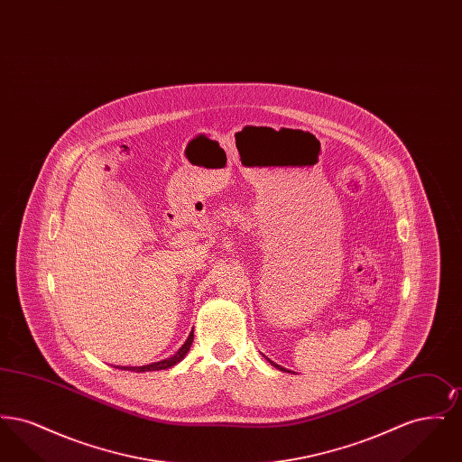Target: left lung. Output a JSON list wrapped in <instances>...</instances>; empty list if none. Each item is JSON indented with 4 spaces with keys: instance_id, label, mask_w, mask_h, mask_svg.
<instances>
[{
    "instance_id": "left-lung-1",
    "label": "left lung",
    "mask_w": 462,
    "mask_h": 462,
    "mask_svg": "<svg viewBox=\"0 0 462 462\" xmlns=\"http://www.w3.org/2000/svg\"><path fill=\"white\" fill-rule=\"evenodd\" d=\"M273 365H275V367H277V369H281V371H286V369H284V367H281V365H277V364H273Z\"/></svg>"
}]
</instances>
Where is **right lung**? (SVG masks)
I'll return each mask as SVG.
<instances>
[{
  "instance_id": "obj_1",
  "label": "right lung",
  "mask_w": 462,
  "mask_h": 462,
  "mask_svg": "<svg viewBox=\"0 0 462 462\" xmlns=\"http://www.w3.org/2000/svg\"><path fill=\"white\" fill-rule=\"evenodd\" d=\"M192 341H194V330L190 332V336H189V339L185 341V345L178 350V352L173 355V356H168V358H164V360H159V362H154V364H149V365H142V367H125V371H134V373H147V371H164V369H170V367H173L175 364H178L187 352L190 350V345H192Z\"/></svg>"
}]
</instances>
